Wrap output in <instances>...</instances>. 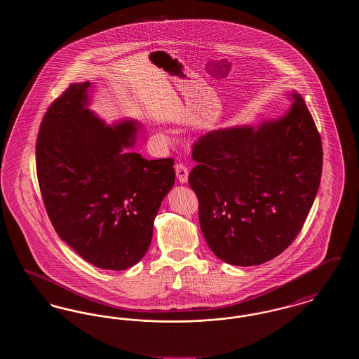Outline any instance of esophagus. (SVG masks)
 <instances>
[{
    "label": "esophagus",
    "mask_w": 359,
    "mask_h": 359,
    "mask_svg": "<svg viewBox=\"0 0 359 359\" xmlns=\"http://www.w3.org/2000/svg\"><path fill=\"white\" fill-rule=\"evenodd\" d=\"M175 171H176V177H177V180H179L180 183H187L188 168L184 164L177 163V164L175 165Z\"/></svg>",
    "instance_id": "34e87169"
}]
</instances>
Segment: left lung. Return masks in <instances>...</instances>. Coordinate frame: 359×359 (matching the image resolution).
Segmentation results:
<instances>
[{"mask_svg": "<svg viewBox=\"0 0 359 359\" xmlns=\"http://www.w3.org/2000/svg\"><path fill=\"white\" fill-rule=\"evenodd\" d=\"M257 128L218 129L192 147L188 176L212 253L237 266L264 264L300 233L318 194L322 140L303 97Z\"/></svg>", "mask_w": 359, "mask_h": 359, "instance_id": "left-lung-1", "label": "left lung"}]
</instances>
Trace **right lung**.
Returning a JSON list of instances; mask_svg holds the SVG:
<instances>
[{
	"label": "right lung",
	"instance_id": "1",
	"mask_svg": "<svg viewBox=\"0 0 359 359\" xmlns=\"http://www.w3.org/2000/svg\"><path fill=\"white\" fill-rule=\"evenodd\" d=\"M90 86H69L46 111L36 142L37 180L59 237L94 266L123 271L151 245L154 218L175 183V161L128 151L138 123L109 126L94 117Z\"/></svg>",
	"mask_w": 359,
	"mask_h": 359
}]
</instances>
